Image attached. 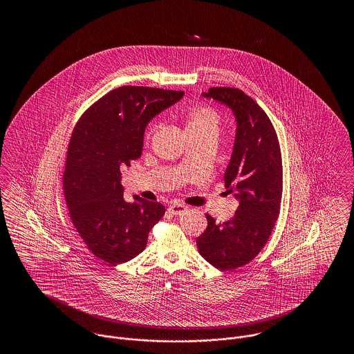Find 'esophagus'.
<instances>
[{"label":"esophagus","mask_w":354,"mask_h":354,"mask_svg":"<svg viewBox=\"0 0 354 354\" xmlns=\"http://www.w3.org/2000/svg\"><path fill=\"white\" fill-rule=\"evenodd\" d=\"M188 207L185 204H179V203H174V204H169V214L172 215H176V216H180L183 215L185 212H187Z\"/></svg>","instance_id":"34e87169"}]
</instances>
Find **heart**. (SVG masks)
Segmentation results:
<instances>
[{
    "instance_id": "b5f03b06",
    "label": "heart",
    "mask_w": 354,
    "mask_h": 354,
    "mask_svg": "<svg viewBox=\"0 0 354 354\" xmlns=\"http://www.w3.org/2000/svg\"><path fill=\"white\" fill-rule=\"evenodd\" d=\"M221 118L220 114L209 106H198L194 107L187 118V133L191 135H216L219 134ZM159 127V123H155L149 130L147 136L150 138L151 134L156 131Z\"/></svg>"
}]
</instances>
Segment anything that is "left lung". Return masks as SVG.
Here are the masks:
<instances>
[{
	"label": "left lung",
	"mask_w": 354,
	"mask_h": 354,
	"mask_svg": "<svg viewBox=\"0 0 354 354\" xmlns=\"http://www.w3.org/2000/svg\"><path fill=\"white\" fill-rule=\"evenodd\" d=\"M202 95L227 106L235 115V142L224 182L239 207L224 223L207 215L208 227L196 239V245L218 270H236L263 250L279 218L283 192L280 146L268 115L244 91L211 87Z\"/></svg>",
	"instance_id": "8db88e82"
}]
</instances>
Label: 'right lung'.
<instances>
[{"instance_id": "1", "label": "right lung", "mask_w": 354, "mask_h": 354, "mask_svg": "<svg viewBox=\"0 0 354 354\" xmlns=\"http://www.w3.org/2000/svg\"><path fill=\"white\" fill-rule=\"evenodd\" d=\"M183 91L122 86L95 102L77 123L68 145L64 194L71 221L88 250L117 266L143 252L166 209L158 202L123 199L120 169L142 155L153 117Z\"/></svg>"}]
</instances>
